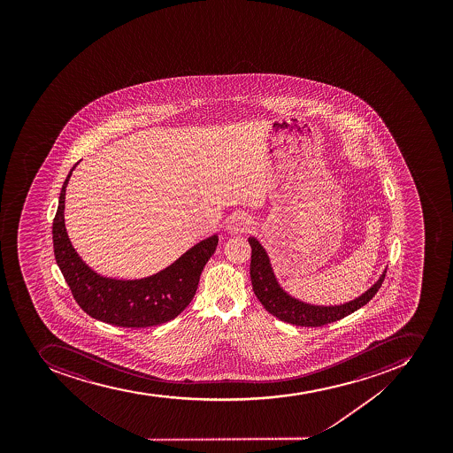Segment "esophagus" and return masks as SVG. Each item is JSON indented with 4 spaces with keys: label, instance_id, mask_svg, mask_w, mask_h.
<instances>
[{
    "label": "esophagus",
    "instance_id": "1",
    "mask_svg": "<svg viewBox=\"0 0 453 453\" xmlns=\"http://www.w3.org/2000/svg\"><path fill=\"white\" fill-rule=\"evenodd\" d=\"M250 227V219L244 212L233 214L227 221V232L230 234H241Z\"/></svg>",
    "mask_w": 453,
    "mask_h": 453
}]
</instances>
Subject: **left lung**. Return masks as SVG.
Segmentation results:
<instances>
[{
	"label": "left lung",
	"instance_id": "1",
	"mask_svg": "<svg viewBox=\"0 0 453 453\" xmlns=\"http://www.w3.org/2000/svg\"><path fill=\"white\" fill-rule=\"evenodd\" d=\"M252 257H250V280H252L253 293L257 296L260 304L266 311L289 325L303 326V327H320L333 321L341 320L343 317L352 314L360 307L368 304L372 296L378 293L384 282L385 269L380 280L355 300L348 301L339 305H314L298 300L289 296L273 273V265L264 246L257 237H249Z\"/></svg>",
	"mask_w": 453,
	"mask_h": 453
}]
</instances>
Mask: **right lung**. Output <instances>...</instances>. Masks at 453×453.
<instances>
[{
	"instance_id": "right-lung-1",
	"label": "right lung",
	"mask_w": 453,
	"mask_h": 453,
	"mask_svg": "<svg viewBox=\"0 0 453 453\" xmlns=\"http://www.w3.org/2000/svg\"><path fill=\"white\" fill-rule=\"evenodd\" d=\"M75 166L60 189L52 234L55 259L76 303L96 320L119 327H150L173 320L196 296L201 273L216 250L219 236L212 234L194 244L173 265L150 277H101L81 259L65 228V193Z\"/></svg>"
}]
</instances>
